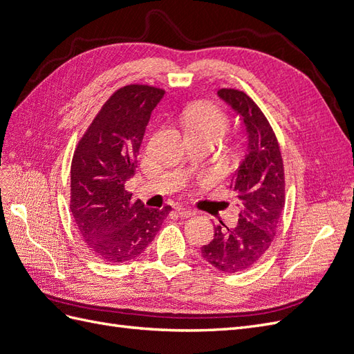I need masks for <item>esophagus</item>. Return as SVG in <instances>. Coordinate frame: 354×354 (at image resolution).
Returning <instances> with one entry per match:
<instances>
[{
	"label": "esophagus",
	"instance_id": "34e87169",
	"mask_svg": "<svg viewBox=\"0 0 354 354\" xmlns=\"http://www.w3.org/2000/svg\"><path fill=\"white\" fill-rule=\"evenodd\" d=\"M176 211H177V214L180 217H190V216H195V209H192V208H186V207H177L176 208Z\"/></svg>",
	"mask_w": 354,
	"mask_h": 354
}]
</instances>
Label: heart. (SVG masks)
Masks as SVG:
<instances>
[{
  "instance_id": "obj_1",
  "label": "heart",
  "mask_w": 354,
  "mask_h": 354,
  "mask_svg": "<svg viewBox=\"0 0 354 354\" xmlns=\"http://www.w3.org/2000/svg\"><path fill=\"white\" fill-rule=\"evenodd\" d=\"M187 133H207L220 137L229 124L227 113L214 102H198L187 106L183 112Z\"/></svg>"
}]
</instances>
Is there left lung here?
I'll return each mask as SVG.
<instances>
[{
  "label": "left lung",
  "instance_id": "8db88e82",
  "mask_svg": "<svg viewBox=\"0 0 354 354\" xmlns=\"http://www.w3.org/2000/svg\"><path fill=\"white\" fill-rule=\"evenodd\" d=\"M218 95L236 111L248 137L230 183L241 211L233 227L223 221L214 227L201 252L216 269L238 273L263 259L274 239L285 207V169L276 134L257 103L236 88H220Z\"/></svg>",
  "mask_w": 354,
  "mask_h": 354
}]
</instances>
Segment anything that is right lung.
<instances>
[{
    "instance_id": "1",
    "label": "right lung",
    "mask_w": 354,
    "mask_h": 354,
    "mask_svg": "<svg viewBox=\"0 0 354 354\" xmlns=\"http://www.w3.org/2000/svg\"><path fill=\"white\" fill-rule=\"evenodd\" d=\"M165 90L128 84L111 94L75 147L71 211L90 252L104 263L130 261L153 241L171 211L133 202L125 181L137 168L151 113Z\"/></svg>"
}]
</instances>
